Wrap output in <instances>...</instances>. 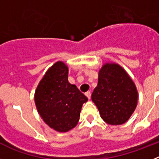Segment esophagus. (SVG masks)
<instances>
[{
    "label": "esophagus",
    "mask_w": 159,
    "mask_h": 159,
    "mask_svg": "<svg viewBox=\"0 0 159 159\" xmlns=\"http://www.w3.org/2000/svg\"><path fill=\"white\" fill-rule=\"evenodd\" d=\"M85 95H86V96L88 97V99H91V95H92V94H91V92H87L86 93H85Z\"/></svg>",
    "instance_id": "esophagus-1"
}]
</instances>
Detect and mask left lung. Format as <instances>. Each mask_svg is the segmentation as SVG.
<instances>
[{
    "mask_svg": "<svg viewBox=\"0 0 159 159\" xmlns=\"http://www.w3.org/2000/svg\"><path fill=\"white\" fill-rule=\"evenodd\" d=\"M101 118L110 125H121L130 119L138 103L134 81L119 64L106 63L99 71L92 95Z\"/></svg>",
    "mask_w": 159,
    "mask_h": 159,
    "instance_id": "obj_1",
    "label": "left lung"
}]
</instances>
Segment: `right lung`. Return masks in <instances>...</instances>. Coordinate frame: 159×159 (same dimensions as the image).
Returning a JSON list of instances; mask_svg holds the SVG:
<instances>
[{
	"instance_id": "obj_1",
	"label": "right lung",
	"mask_w": 159,
	"mask_h": 159,
	"mask_svg": "<svg viewBox=\"0 0 159 159\" xmlns=\"http://www.w3.org/2000/svg\"><path fill=\"white\" fill-rule=\"evenodd\" d=\"M68 67L57 61L46 71L34 95L38 113L46 124L58 132H67L80 120L87 98L67 80Z\"/></svg>"
}]
</instances>
